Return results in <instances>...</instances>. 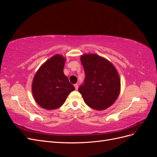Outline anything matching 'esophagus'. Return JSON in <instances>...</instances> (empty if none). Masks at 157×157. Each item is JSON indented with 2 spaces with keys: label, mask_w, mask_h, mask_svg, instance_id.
Returning <instances> with one entry per match:
<instances>
[{
  "label": "esophagus",
  "mask_w": 157,
  "mask_h": 157,
  "mask_svg": "<svg viewBox=\"0 0 157 157\" xmlns=\"http://www.w3.org/2000/svg\"><path fill=\"white\" fill-rule=\"evenodd\" d=\"M74 86H75V90H78V84H75L74 85Z\"/></svg>",
  "instance_id": "esophagus-1"
}]
</instances>
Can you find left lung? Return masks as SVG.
<instances>
[{
    "mask_svg": "<svg viewBox=\"0 0 157 157\" xmlns=\"http://www.w3.org/2000/svg\"><path fill=\"white\" fill-rule=\"evenodd\" d=\"M80 61L85 73L84 83L78 88L86 105L101 111L112 105L121 90V80L110 61L94 54L82 55Z\"/></svg>",
    "mask_w": 157,
    "mask_h": 157,
    "instance_id": "obj_1",
    "label": "left lung"
}]
</instances>
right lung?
<instances>
[{"label":"right lung","mask_w":157,"mask_h":157,"mask_svg":"<svg viewBox=\"0 0 157 157\" xmlns=\"http://www.w3.org/2000/svg\"><path fill=\"white\" fill-rule=\"evenodd\" d=\"M65 62L62 56L56 54L40 66L33 78V96L41 107L48 110L60 107L75 89L63 73Z\"/></svg>","instance_id":"1"}]
</instances>
